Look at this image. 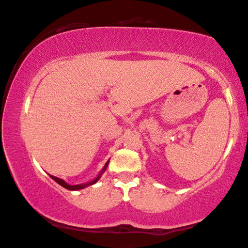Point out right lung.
Segmentation results:
<instances>
[{"instance_id": "add662e5", "label": "right lung", "mask_w": 248, "mask_h": 248, "mask_svg": "<svg viewBox=\"0 0 248 248\" xmlns=\"http://www.w3.org/2000/svg\"><path fill=\"white\" fill-rule=\"evenodd\" d=\"M107 165H108V162H107L106 164V166H105V168L102 169V172L106 170V168H107ZM101 172V173H102ZM101 173L100 175H99L97 178H95L94 180H92V182H90V183H88V184H83V185H75V186H71V185H69V184H66L64 180H62V179H60V178H58V177H54V176H51V178H52L53 180H55V182H57L59 185H61L62 187H64V188H66V189H69V190H78V189H82V188H84V187H87V186H90V185H93V184H95L99 180V178H100V176H101Z\"/></svg>"}]
</instances>
